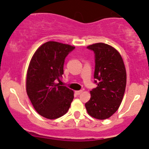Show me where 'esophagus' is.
I'll return each instance as SVG.
<instances>
[{"instance_id":"1","label":"esophagus","mask_w":149,"mask_h":149,"mask_svg":"<svg viewBox=\"0 0 149 149\" xmlns=\"http://www.w3.org/2000/svg\"><path fill=\"white\" fill-rule=\"evenodd\" d=\"M82 92H83L82 90H81V91H75V93H76V95H80L81 93H82Z\"/></svg>"}]
</instances>
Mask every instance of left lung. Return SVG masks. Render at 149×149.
I'll return each mask as SVG.
<instances>
[{"label": "left lung", "mask_w": 149, "mask_h": 149, "mask_svg": "<svg viewBox=\"0 0 149 149\" xmlns=\"http://www.w3.org/2000/svg\"><path fill=\"white\" fill-rule=\"evenodd\" d=\"M94 51V79L98 86L91 91L86 103L88 113L93 118H110L119 108L126 86V70L120 53L110 45L97 43L87 46Z\"/></svg>", "instance_id": "left-lung-1"}]
</instances>
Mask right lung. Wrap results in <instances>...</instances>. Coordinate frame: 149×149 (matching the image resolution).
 I'll list each match as a JSON object with an SVG mask.
<instances>
[{
	"mask_svg": "<svg viewBox=\"0 0 149 149\" xmlns=\"http://www.w3.org/2000/svg\"><path fill=\"white\" fill-rule=\"evenodd\" d=\"M75 48L56 41L43 43L33 55L26 74V92L35 110L48 119L65 114L73 91L61 86L65 58Z\"/></svg>",
	"mask_w": 149,
	"mask_h": 149,
	"instance_id": "obj_1",
	"label": "right lung"
}]
</instances>
